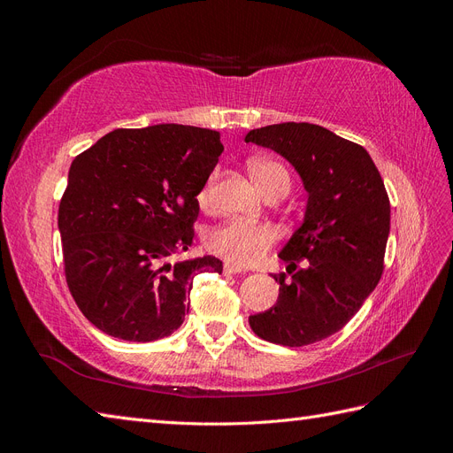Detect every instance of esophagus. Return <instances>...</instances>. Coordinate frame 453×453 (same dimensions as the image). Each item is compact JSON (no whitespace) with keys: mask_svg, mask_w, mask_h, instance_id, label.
Instances as JSON below:
<instances>
[{"mask_svg":"<svg viewBox=\"0 0 453 453\" xmlns=\"http://www.w3.org/2000/svg\"><path fill=\"white\" fill-rule=\"evenodd\" d=\"M223 272L226 273V276H232V273H242L243 270H242V266H236V265H232V263H225Z\"/></svg>","mask_w":453,"mask_h":453,"instance_id":"1","label":"esophagus"}]
</instances>
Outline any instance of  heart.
<instances>
[{
  "instance_id": "obj_1",
  "label": "heart",
  "mask_w": 453,
  "mask_h": 453,
  "mask_svg": "<svg viewBox=\"0 0 453 453\" xmlns=\"http://www.w3.org/2000/svg\"><path fill=\"white\" fill-rule=\"evenodd\" d=\"M250 173L258 188L268 196L272 193H289L291 175L281 162L270 158L250 160ZM215 183V173L198 193V202L205 205L211 198V188ZM276 234L272 226L263 223L243 221V219H230V221L211 228L205 234V248L213 255L221 257L236 266H250L258 263L270 248Z\"/></svg>"
}]
</instances>
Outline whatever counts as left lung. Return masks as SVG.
I'll use <instances>...</instances> for the list:
<instances>
[{
    "instance_id": "8db88e82",
    "label": "left lung",
    "mask_w": 453,
    "mask_h": 453,
    "mask_svg": "<svg viewBox=\"0 0 453 453\" xmlns=\"http://www.w3.org/2000/svg\"><path fill=\"white\" fill-rule=\"evenodd\" d=\"M245 142L276 150L298 172L308 193L304 221L280 258L296 268L273 276L278 303L250 315L253 333L300 348L338 333L374 291L383 272L391 208L383 180L365 147L310 122L251 130Z\"/></svg>"
}]
</instances>
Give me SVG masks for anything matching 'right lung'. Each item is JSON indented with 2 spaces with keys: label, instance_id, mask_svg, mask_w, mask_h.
I'll list each match as a JSON object with an SVG mask.
<instances>
[{
  "label": "right lung",
  "instance_id": "1",
  "mask_svg": "<svg viewBox=\"0 0 453 453\" xmlns=\"http://www.w3.org/2000/svg\"><path fill=\"white\" fill-rule=\"evenodd\" d=\"M223 153L215 130L185 125L119 128L75 157L58 208L64 272L102 333L153 342L180 328L205 255L168 263L195 238L198 193Z\"/></svg>",
  "mask_w": 453,
  "mask_h": 453
}]
</instances>
